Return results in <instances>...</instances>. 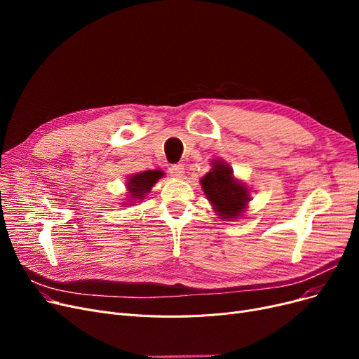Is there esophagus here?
Returning a JSON list of instances; mask_svg holds the SVG:
<instances>
[{
	"mask_svg": "<svg viewBox=\"0 0 359 359\" xmlns=\"http://www.w3.org/2000/svg\"><path fill=\"white\" fill-rule=\"evenodd\" d=\"M170 175L175 179H183L184 177V165L183 164H175L170 168Z\"/></svg>",
	"mask_w": 359,
	"mask_h": 359,
	"instance_id": "esophagus-1",
	"label": "esophagus"
}]
</instances>
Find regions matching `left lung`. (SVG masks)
<instances>
[{"instance_id":"left-lung-1","label":"left lung","mask_w":359,"mask_h":359,"mask_svg":"<svg viewBox=\"0 0 359 359\" xmlns=\"http://www.w3.org/2000/svg\"><path fill=\"white\" fill-rule=\"evenodd\" d=\"M211 165L210 172L199 180L206 199L219 219L240 218L252 201L250 189L246 183L236 179L233 168L221 158L212 160Z\"/></svg>"}]
</instances>
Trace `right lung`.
<instances>
[{
    "label": "right lung",
    "instance_id": "right-lung-1",
    "mask_svg": "<svg viewBox=\"0 0 359 359\" xmlns=\"http://www.w3.org/2000/svg\"><path fill=\"white\" fill-rule=\"evenodd\" d=\"M164 177V172L161 170H145V172L130 175L126 177V194L128 199L126 202H122V205H134L137 202H141L145 199V196L151 192L154 184Z\"/></svg>",
    "mask_w": 359,
    "mask_h": 359
}]
</instances>
